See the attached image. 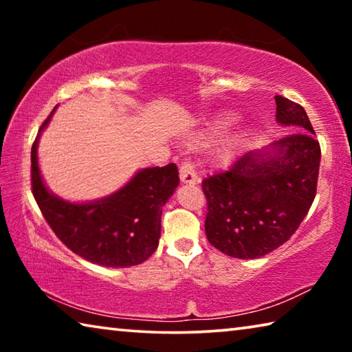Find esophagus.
<instances>
[{
	"instance_id": "obj_1",
	"label": "esophagus",
	"mask_w": 352,
	"mask_h": 352,
	"mask_svg": "<svg viewBox=\"0 0 352 352\" xmlns=\"http://www.w3.org/2000/svg\"><path fill=\"white\" fill-rule=\"evenodd\" d=\"M180 180L184 184H195V183L200 182L197 172H195L194 166L190 164L189 162H184L180 166Z\"/></svg>"
}]
</instances>
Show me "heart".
<instances>
[{"label":"heart","instance_id":"b5f03b06","mask_svg":"<svg viewBox=\"0 0 352 352\" xmlns=\"http://www.w3.org/2000/svg\"><path fill=\"white\" fill-rule=\"evenodd\" d=\"M236 122H237V116L234 115V113L226 111V113H223V115H220V116L216 119V121L212 122L211 129L208 130L206 133H201V135L199 136V140H200L201 142L212 141L214 138H217V136L225 135L231 127L234 126ZM231 153H233V146L226 147L223 157L228 158V157H231Z\"/></svg>","mask_w":352,"mask_h":352}]
</instances>
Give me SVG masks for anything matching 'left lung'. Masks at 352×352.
Masks as SVG:
<instances>
[{
	"mask_svg": "<svg viewBox=\"0 0 352 352\" xmlns=\"http://www.w3.org/2000/svg\"><path fill=\"white\" fill-rule=\"evenodd\" d=\"M275 100L276 122L296 133L245 152L228 170L201 182L206 237L231 258L256 259L281 247L317 192L321 151L306 110L287 98Z\"/></svg>",
	"mask_w": 352,
	"mask_h": 352,
	"instance_id": "left-lung-1",
	"label": "left lung"
}]
</instances>
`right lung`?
Masks as SVG:
<instances>
[{
  "label": "right lung",
  "mask_w": 352,
  "mask_h": 352,
  "mask_svg": "<svg viewBox=\"0 0 352 352\" xmlns=\"http://www.w3.org/2000/svg\"><path fill=\"white\" fill-rule=\"evenodd\" d=\"M56 109L41 124L31 151L32 194L41 214L58 239L80 258L113 269L141 264L158 247L163 206L180 183L177 166L141 169L104 199L74 204L58 197L45 184L37 157L40 135Z\"/></svg>",
  "instance_id": "add662e5"
}]
</instances>
